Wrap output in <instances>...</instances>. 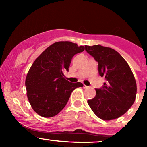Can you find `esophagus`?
Wrapping results in <instances>:
<instances>
[{"mask_svg": "<svg viewBox=\"0 0 147 147\" xmlns=\"http://www.w3.org/2000/svg\"><path fill=\"white\" fill-rule=\"evenodd\" d=\"M89 86H86V85H84V88H88Z\"/></svg>", "mask_w": 147, "mask_h": 147, "instance_id": "esophagus-1", "label": "esophagus"}]
</instances>
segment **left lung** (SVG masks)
Returning <instances> with one entry per match:
<instances>
[{"mask_svg":"<svg viewBox=\"0 0 147 147\" xmlns=\"http://www.w3.org/2000/svg\"><path fill=\"white\" fill-rule=\"evenodd\" d=\"M85 50L98 63V71L106 82L96 88V95L88 100L97 117L111 120L124 115L135 102L137 86L129 64L117 51L100 45H85Z\"/></svg>","mask_w":147,"mask_h":147,"instance_id":"1","label":"left lung"}]
</instances>
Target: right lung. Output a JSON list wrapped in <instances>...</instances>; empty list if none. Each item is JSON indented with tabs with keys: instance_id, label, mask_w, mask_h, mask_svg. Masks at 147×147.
Wrapping results in <instances>:
<instances>
[{
	"instance_id": "obj_1",
	"label": "right lung",
	"mask_w": 147,
	"mask_h": 147,
	"mask_svg": "<svg viewBox=\"0 0 147 147\" xmlns=\"http://www.w3.org/2000/svg\"><path fill=\"white\" fill-rule=\"evenodd\" d=\"M84 49L72 42H56L34 61L27 75L25 87L29 102L37 114L44 117L56 115L66 105L72 91L83 86L80 82L65 79L63 71L68 72L72 57Z\"/></svg>"
}]
</instances>
